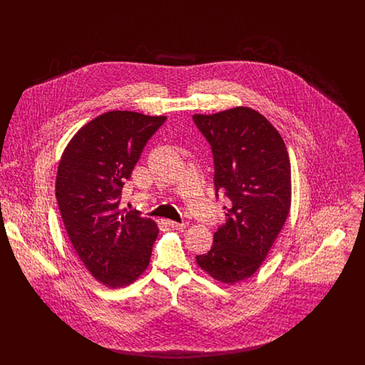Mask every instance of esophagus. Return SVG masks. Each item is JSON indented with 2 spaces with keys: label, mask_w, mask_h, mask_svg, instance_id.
Segmentation results:
<instances>
[{
  "label": "esophagus",
  "mask_w": 365,
  "mask_h": 365,
  "mask_svg": "<svg viewBox=\"0 0 365 365\" xmlns=\"http://www.w3.org/2000/svg\"><path fill=\"white\" fill-rule=\"evenodd\" d=\"M167 225L171 228H175V230H185L186 228L185 223H176L174 220H167Z\"/></svg>",
  "instance_id": "1"
}]
</instances>
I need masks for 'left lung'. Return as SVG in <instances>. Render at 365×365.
Here are the masks:
<instances>
[{"label":"left lung","instance_id":"8db88e82","mask_svg":"<svg viewBox=\"0 0 365 365\" xmlns=\"http://www.w3.org/2000/svg\"><path fill=\"white\" fill-rule=\"evenodd\" d=\"M208 140L215 190L228 198L226 223L197 264L222 283L252 277L278 238L292 204V174L286 145L277 128L252 108L194 115Z\"/></svg>","mask_w":365,"mask_h":365}]
</instances>
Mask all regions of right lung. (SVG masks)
<instances>
[{
    "mask_svg": "<svg viewBox=\"0 0 365 365\" xmlns=\"http://www.w3.org/2000/svg\"><path fill=\"white\" fill-rule=\"evenodd\" d=\"M165 116L110 110L83 125L57 170L56 198L71 243L90 274L116 289L148 268L158 228L122 208L125 180Z\"/></svg>",
    "mask_w": 365,
    "mask_h": 365,
    "instance_id": "obj_1",
    "label": "right lung"
}]
</instances>
